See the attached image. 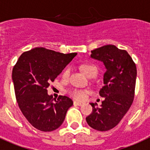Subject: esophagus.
<instances>
[{"label": "esophagus", "mask_w": 150, "mask_h": 150, "mask_svg": "<svg viewBox=\"0 0 150 150\" xmlns=\"http://www.w3.org/2000/svg\"><path fill=\"white\" fill-rule=\"evenodd\" d=\"M74 104L75 105H77V106H82L83 104L81 102H79V101H74Z\"/></svg>", "instance_id": "obj_1"}]
</instances>
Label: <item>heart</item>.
Listing matches in <instances>:
<instances>
[{
    "instance_id": "obj_1",
    "label": "heart",
    "mask_w": 150,
    "mask_h": 150,
    "mask_svg": "<svg viewBox=\"0 0 150 150\" xmlns=\"http://www.w3.org/2000/svg\"><path fill=\"white\" fill-rule=\"evenodd\" d=\"M81 71L85 73L88 77L91 76H95L97 75L98 69L94 65L91 63H84L80 66ZM70 73V69L69 67L65 68L62 72V77L68 78ZM88 91L86 90H81V89H71L69 91V94L73 98L76 99L78 100H84L86 98L87 94Z\"/></svg>"
}]
</instances>
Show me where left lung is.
I'll use <instances>...</instances> for the list:
<instances>
[{
	"label": "left lung",
	"mask_w": 150,
	"mask_h": 150,
	"mask_svg": "<svg viewBox=\"0 0 150 150\" xmlns=\"http://www.w3.org/2000/svg\"><path fill=\"white\" fill-rule=\"evenodd\" d=\"M91 57L102 62L106 69L104 85L99 91L104 100L100 108L96 103H91L92 113L86 121L93 129L108 131L120 123L133 103L137 67L127 52L114 45L92 50Z\"/></svg>",
	"instance_id": "1"
}]
</instances>
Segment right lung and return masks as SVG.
Masks as SVG:
<instances>
[{"mask_svg":"<svg viewBox=\"0 0 150 150\" xmlns=\"http://www.w3.org/2000/svg\"><path fill=\"white\" fill-rule=\"evenodd\" d=\"M76 55L35 48L24 52L13 67L12 79L18 106L39 130L49 132L59 127L72 106L69 97L59 96L56 100L48 94L47 88Z\"/></svg>","mask_w":150,"mask_h":150,"instance_id":"obj_1","label":"right lung"}]
</instances>
